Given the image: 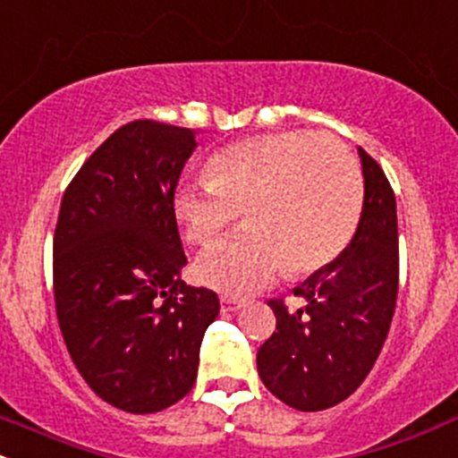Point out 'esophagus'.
<instances>
[{"instance_id": "esophagus-1", "label": "esophagus", "mask_w": 458, "mask_h": 458, "mask_svg": "<svg viewBox=\"0 0 458 458\" xmlns=\"http://www.w3.org/2000/svg\"><path fill=\"white\" fill-rule=\"evenodd\" d=\"M244 301L235 298V295H223V298H220V306H223L225 313H229V310H238Z\"/></svg>"}]
</instances>
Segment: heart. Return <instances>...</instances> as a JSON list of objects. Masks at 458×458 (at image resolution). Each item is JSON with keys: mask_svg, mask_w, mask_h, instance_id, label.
<instances>
[{"mask_svg": "<svg viewBox=\"0 0 458 458\" xmlns=\"http://www.w3.org/2000/svg\"><path fill=\"white\" fill-rule=\"evenodd\" d=\"M205 182L174 194L187 240L211 247L242 214L249 233L198 262L211 289L244 295L286 271L310 276L355 235L364 209V174L335 136L309 130L231 143L209 158Z\"/></svg>", "mask_w": 458, "mask_h": 458, "instance_id": "1", "label": "heart"}]
</instances>
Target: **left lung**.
Instances as JSON below:
<instances>
[{
	"label": "left lung",
	"instance_id": "left-lung-1",
	"mask_svg": "<svg viewBox=\"0 0 458 458\" xmlns=\"http://www.w3.org/2000/svg\"><path fill=\"white\" fill-rule=\"evenodd\" d=\"M360 158L364 209L351 244L295 286L301 309L268 300L276 331L258 351V372L280 402L301 412L333 408L360 388L388 337L397 304L394 191L379 163L361 148Z\"/></svg>",
	"mask_w": 458,
	"mask_h": 458
}]
</instances>
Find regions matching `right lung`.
<instances>
[{
    "mask_svg": "<svg viewBox=\"0 0 458 458\" xmlns=\"http://www.w3.org/2000/svg\"><path fill=\"white\" fill-rule=\"evenodd\" d=\"M196 149L187 127L139 119L89 157L61 198L55 309L65 348L103 402L160 412L196 384L220 300L181 280L174 194Z\"/></svg>",
    "mask_w": 458,
    "mask_h": 458,
    "instance_id": "right-lung-1",
    "label": "right lung"
}]
</instances>
